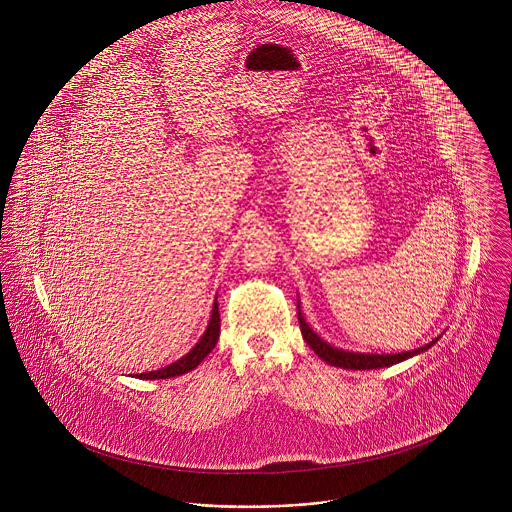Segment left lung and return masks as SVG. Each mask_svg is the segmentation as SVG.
<instances>
[{"instance_id":"left-lung-1","label":"left lung","mask_w":512,"mask_h":512,"mask_svg":"<svg viewBox=\"0 0 512 512\" xmlns=\"http://www.w3.org/2000/svg\"><path fill=\"white\" fill-rule=\"evenodd\" d=\"M297 319H299V329L301 335L305 339V343L327 363V365L341 366V368H351V370H370V368H382V366L396 365L400 361H406L418 353H424L426 349H430L436 341H432L426 347L414 349V351H406V353H398V355H363V353H349L343 349H335L331 345H327L315 331L309 329V325L305 323L299 305H297Z\"/></svg>"}]
</instances>
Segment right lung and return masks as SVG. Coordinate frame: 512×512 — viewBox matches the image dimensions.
I'll list each match as a JSON object with an SVG mask.
<instances>
[{
  "label": "right lung",
  "instance_id": "right-lung-1",
  "mask_svg": "<svg viewBox=\"0 0 512 512\" xmlns=\"http://www.w3.org/2000/svg\"><path fill=\"white\" fill-rule=\"evenodd\" d=\"M220 335V313L219 303L215 301L213 305V315H211V321H209V327L207 331L203 333L201 341L183 357L179 359L177 363L173 365L165 366V368H159V370H153V372H142V374H136L138 378H144V380H155V378H171V376H179V374H185L193 368L201 365V361L215 349L217 341H219Z\"/></svg>",
  "mask_w": 512,
  "mask_h": 512
}]
</instances>
